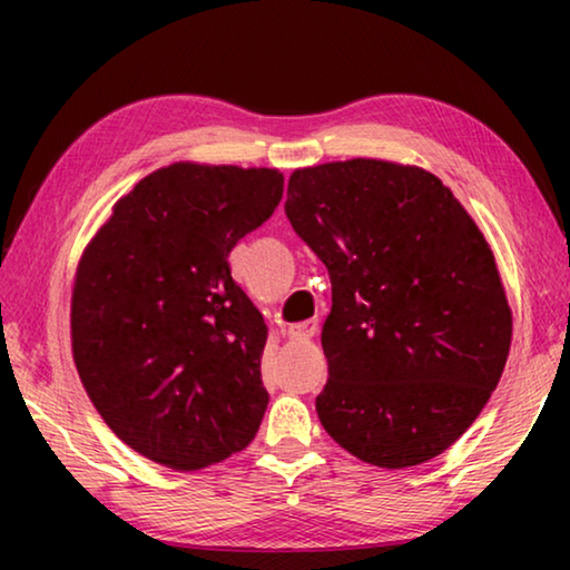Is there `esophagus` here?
<instances>
[{"label":"esophagus","instance_id":"1","mask_svg":"<svg viewBox=\"0 0 570 570\" xmlns=\"http://www.w3.org/2000/svg\"><path fill=\"white\" fill-rule=\"evenodd\" d=\"M296 292H304V286H294V288H292V292H288V294H296ZM308 322H312V316H306V320H304L302 324H298V326H306Z\"/></svg>","mask_w":570,"mask_h":570}]
</instances>
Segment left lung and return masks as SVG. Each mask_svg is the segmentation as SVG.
<instances>
[{"label": "left lung", "mask_w": 570, "mask_h": 570, "mask_svg": "<svg viewBox=\"0 0 570 570\" xmlns=\"http://www.w3.org/2000/svg\"><path fill=\"white\" fill-rule=\"evenodd\" d=\"M282 193L278 170L173 163L125 193L82 250L75 366L115 435L163 468L216 465L262 428L266 324L228 254Z\"/></svg>", "instance_id": "obj_1"}]
</instances>
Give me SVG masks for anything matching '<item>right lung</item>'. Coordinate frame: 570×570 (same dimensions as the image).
I'll use <instances>...</instances> for the list:
<instances>
[{
  "label": "right lung",
  "mask_w": 570,
  "mask_h": 570,
  "mask_svg": "<svg viewBox=\"0 0 570 570\" xmlns=\"http://www.w3.org/2000/svg\"><path fill=\"white\" fill-rule=\"evenodd\" d=\"M284 208L332 278L324 430L387 470L442 455L485 407L513 340L482 230L432 173L377 158L294 170Z\"/></svg>",
  "instance_id": "add662e5"
}]
</instances>
